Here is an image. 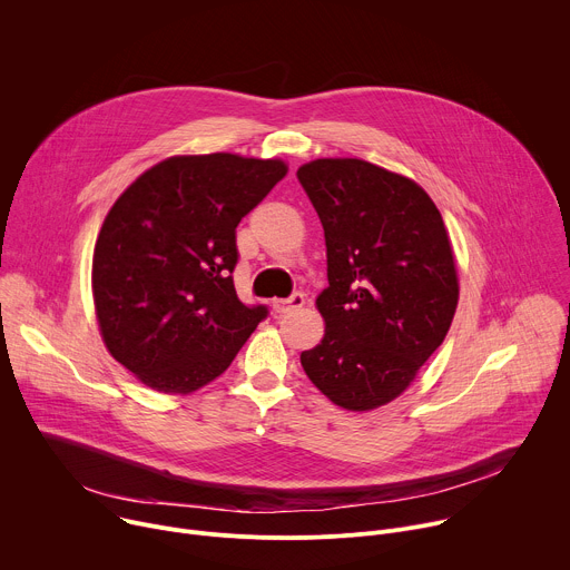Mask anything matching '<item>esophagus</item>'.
<instances>
[{"instance_id": "esophagus-1", "label": "esophagus", "mask_w": 570, "mask_h": 570, "mask_svg": "<svg viewBox=\"0 0 570 570\" xmlns=\"http://www.w3.org/2000/svg\"><path fill=\"white\" fill-rule=\"evenodd\" d=\"M304 302H306L304 293H293V295L286 297V299H275V302H273V311H275V313H291V311H295V308H302Z\"/></svg>"}]
</instances>
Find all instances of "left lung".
Returning <instances> with one entry per match:
<instances>
[{"instance_id": "left-lung-1", "label": "left lung", "mask_w": 570, "mask_h": 570, "mask_svg": "<svg viewBox=\"0 0 570 570\" xmlns=\"http://www.w3.org/2000/svg\"><path fill=\"white\" fill-rule=\"evenodd\" d=\"M297 180L324 227L330 277L315 302L327 330L299 361L334 403L372 411L411 385L451 327L444 220L417 183L365 159H315Z\"/></svg>"}]
</instances>
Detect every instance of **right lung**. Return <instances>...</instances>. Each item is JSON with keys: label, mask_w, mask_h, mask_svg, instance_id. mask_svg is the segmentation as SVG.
Returning <instances> with one entry per match:
<instances>
[{"label": "right lung", "mask_w": 570, "mask_h": 570, "mask_svg": "<svg viewBox=\"0 0 570 570\" xmlns=\"http://www.w3.org/2000/svg\"><path fill=\"white\" fill-rule=\"evenodd\" d=\"M284 176L282 159L169 157L108 212L92 259L99 327L108 352L148 387H203L268 317L266 304L236 295V225Z\"/></svg>", "instance_id": "right-lung-1"}]
</instances>
